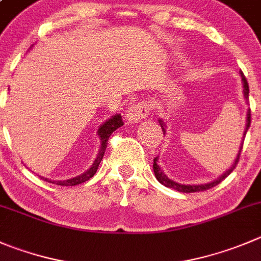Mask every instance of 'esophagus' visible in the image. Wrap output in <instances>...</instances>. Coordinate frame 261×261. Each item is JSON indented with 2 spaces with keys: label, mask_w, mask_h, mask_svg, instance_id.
<instances>
[{
  "label": "esophagus",
  "mask_w": 261,
  "mask_h": 261,
  "mask_svg": "<svg viewBox=\"0 0 261 261\" xmlns=\"http://www.w3.org/2000/svg\"><path fill=\"white\" fill-rule=\"evenodd\" d=\"M149 113V104L147 101H140V103L131 104L127 108L125 114V119L128 123H138Z\"/></svg>",
  "instance_id": "1"
}]
</instances>
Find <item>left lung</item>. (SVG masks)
I'll return each instance as SVG.
<instances>
[{"mask_svg": "<svg viewBox=\"0 0 261 261\" xmlns=\"http://www.w3.org/2000/svg\"><path fill=\"white\" fill-rule=\"evenodd\" d=\"M241 77H242V82H243V97H245L246 104H248V84H247V81H246V77L243 75L242 72H241ZM246 116H247L246 117V126H245V131H243L242 140H241L240 150H238L237 155H236L234 162L232 164V166L226 170L224 174H221L220 176L216 177V179L213 180V181L203 182V184H180V182L174 181L172 179H170V177L165 174L164 170L161 169V166L158 165V157H155L154 160H153V171H154L155 179H157L158 181L162 184V186L167 187V188H172L177 192H182V193H194V192H202V191H206V189H210V188H213V187L218 186L219 182L223 181V180L225 179V177L236 169V166H237V164H238V161H240V155H241V150H242L245 135H246V133H247L248 127H250V123H251V112H250V108L247 109V114H246ZM158 122H160L161 127H162L164 135H166V123H165V121L162 118H158Z\"/></svg>", "mask_w": 261, "mask_h": 261, "instance_id": "obj_1", "label": "left lung"}]
</instances>
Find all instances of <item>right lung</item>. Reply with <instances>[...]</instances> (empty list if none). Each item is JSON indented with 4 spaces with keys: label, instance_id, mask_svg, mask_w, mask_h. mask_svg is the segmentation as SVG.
Masks as SVG:
<instances>
[{
    "label": "right lung",
    "instance_id": "add662e5",
    "mask_svg": "<svg viewBox=\"0 0 261 261\" xmlns=\"http://www.w3.org/2000/svg\"><path fill=\"white\" fill-rule=\"evenodd\" d=\"M122 125H123L122 117H121V114L116 113L113 114L111 118L107 119L106 122L101 123V125L99 126V128H97V136H99V139H100V149H99V153H97L96 158H95V161L92 162L91 166H90L86 171L82 172L81 175L70 177V179H67V180H51L43 176H41V179H43L47 182H54V184H57V186H64V187L77 186V184H81V182H85L87 181V180H90L95 175L97 167H99L101 160H103L104 152H106L107 144H108L109 136L113 134V131H116L117 128L121 127Z\"/></svg>",
    "mask_w": 261,
    "mask_h": 261
}]
</instances>
